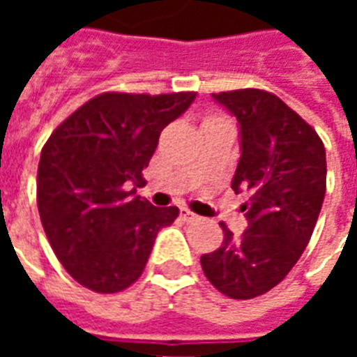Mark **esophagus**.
I'll return each mask as SVG.
<instances>
[{"label": "esophagus", "mask_w": 357, "mask_h": 357, "mask_svg": "<svg viewBox=\"0 0 357 357\" xmlns=\"http://www.w3.org/2000/svg\"><path fill=\"white\" fill-rule=\"evenodd\" d=\"M181 218H183L185 222H195V220H199V216H197L195 212H191L189 208H181Z\"/></svg>", "instance_id": "obj_1"}]
</instances>
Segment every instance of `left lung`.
I'll return each mask as SVG.
<instances>
[{"mask_svg":"<svg viewBox=\"0 0 357 357\" xmlns=\"http://www.w3.org/2000/svg\"><path fill=\"white\" fill-rule=\"evenodd\" d=\"M237 118L241 158L231 189H247L248 227L239 237L222 222L224 243L201 256L204 275L235 300L260 296L298 262L321 212L327 183L325 147L304 118L264 89L212 93Z\"/></svg>","mask_w":357,"mask_h":357,"instance_id":"1","label":"left lung"}]
</instances>
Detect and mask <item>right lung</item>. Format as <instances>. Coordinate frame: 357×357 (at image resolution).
<instances>
[{
	"mask_svg": "<svg viewBox=\"0 0 357 357\" xmlns=\"http://www.w3.org/2000/svg\"><path fill=\"white\" fill-rule=\"evenodd\" d=\"M195 97L107 91L74 110L43 145V231L63 268L89 291L110 294L135 283L158 231L178 218V206L158 208L133 193L145 185L160 132Z\"/></svg>",
	"mask_w": 357,
	"mask_h": 357,
	"instance_id": "1",
	"label": "right lung"
}]
</instances>
